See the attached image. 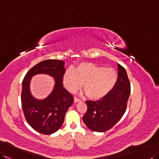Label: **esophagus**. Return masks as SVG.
I'll list each match as a JSON object with an SVG mask.
<instances>
[{"label":"esophagus","mask_w":159,"mask_h":159,"mask_svg":"<svg viewBox=\"0 0 159 159\" xmlns=\"http://www.w3.org/2000/svg\"><path fill=\"white\" fill-rule=\"evenodd\" d=\"M80 101H81V100H80V98H77V97H75V98H74V102H80Z\"/></svg>","instance_id":"esophagus-1"}]
</instances>
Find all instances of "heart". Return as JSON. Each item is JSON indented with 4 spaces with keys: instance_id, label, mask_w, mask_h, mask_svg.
Segmentation results:
<instances>
[{
    "instance_id": "obj_1",
    "label": "heart",
    "mask_w": 159,
    "mask_h": 159,
    "mask_svg": "<svg viewBox=\"0 0 159 159\" xmlns=\"http://www.w3.org/2000/svg\"><path fill=\"white\" fill-rule=\"evenodd\" d=\"M117 73L113 68L104 67L92 63L79 64L75 69L65 71L63 84L69 92H76L82 87L88 98L99 99L109 93L117 82Z\"/></svg>"
}]
</instances>
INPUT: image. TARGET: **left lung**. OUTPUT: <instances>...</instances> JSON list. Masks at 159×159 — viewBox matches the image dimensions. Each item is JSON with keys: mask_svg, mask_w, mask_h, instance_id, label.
<instances>
[{"mask_svg": "<svg viewBox=\"0 0 159 159\" xmlns=\"http://www.w3.org/2000/svg\"><path fill=\"white\" fill-rule=\"evenodd\" d=\"M118 77L114 88L96 101L87 100L83 121L89 129L103 132L113 127L124 115L131 88L126 70L118 64Z\"/></svg>", "mask_w": 159, "mask_h": 159, "instance_id": "1", "label": "left lung"}]
</instances>
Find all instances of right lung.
Segmentation results:
<instances>
[{
	"mask_svg": "<svg viewBox=\"0 0 159 159\" xmlns=\"http://www.w3.org/2000/svg\"><path fill=\"white\" fill-rule=\"evenodd\" d=\"M65 72L64 61L46 60L30 69L23 80L22 109L26 121L38 132L50 135L59 130L63 123L65 114L73 102L72 95L63 88ZM38 74H47L55 80L52 92L42 100L35 99L30 92V80Z\"/></svg>",
	"mask_w": 159,
	"mask_h": 159,
	"instance_id": "right-lung-1",
	"label": "right lung"
}]
</instances>
